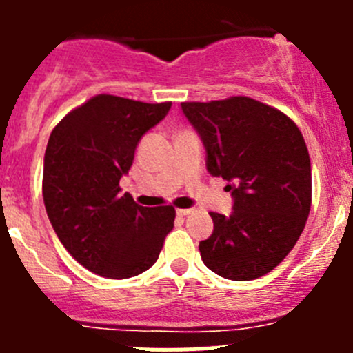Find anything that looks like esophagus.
<instances>
[{
	"label": "esophagus",
	"mask_w": 353,
	"mask_h": 353,
	"mask_svg": "<svg viewBox=\"0 0 353 353\" xmlns=\"http://www.w3.org/2000/svg\"><path fill=\"white\" fill-rule=\"evenodd\" d=\"M190 213H191L190 208H181V210H177V215H181V216H186V215H190Z\"/></svg>",
	"instance_id": "34e87169"
}]
</instances>
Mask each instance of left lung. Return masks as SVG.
<instances>
[{
  "mask_svg": "<svg viewBox=\"0 0 353 353\" xmlns=\"http://www.w3.org/2000/svg\"><path fill=\"white\" fill-rule=\"evenodd\" d=\"M206 150V170L227 181L230 215L212 212L199 243L206 268L237 282L272 272L292 251L311 210V159L294 121L249 97L183 102Z\"/></svg>",
  "mask_w": 353,
  "mask_h": 353,
  "instance_id": "8db88e82",
  "label": "left lung"
}]
</instances>
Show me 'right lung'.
<instances>
[{
	"label": "right lung",
	"instance_id": "obj_1",
	"mask_svg": "<svg viewBox=\"0 0 353 353\" xmlns=\"http://www.w3.org/2000/svg\"><path fill=\"white\" fill-rule=\"evenodd\" d=\"M170 105L95 95L66 114L49 137L46 212L66 251L97 275L123 280L147 272L172 230V206H140L119 188L141 137Z\"/></svg>",
	"mask_w": 353,
	"mask_h": 353
}]
</instances>
